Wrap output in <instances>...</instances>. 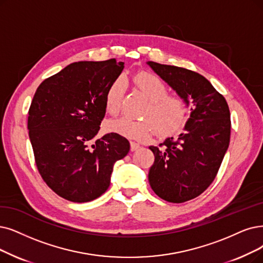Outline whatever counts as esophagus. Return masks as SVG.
I'll use <instances>...</instances> for the list:
<instances>
[{"label": "esophagus", "mask_w": 263, "mask_h": 263, "mask_svg": "<svg viewBox=\"0 0 263 263\" xmlns=\"http://www.w3.org/2000/svg\"><path fill=\"white\" fill-rule=\"evenodd\" d=\"M140 148V144L139 143H136V142H130V150L132 151H136V150H138Z\"/></svg>", "instance_id": "esophagus-1"}]
</instances>
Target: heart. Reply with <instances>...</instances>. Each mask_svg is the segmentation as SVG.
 Returning a JSON list of instances; mask_svg holds the SVG:
<instances>
[{
  "mask_svg": "<svg viewBox=\"0 0 263 263\" xmlns=\"http://www.w3.org/2000/svg\"><path fill=\"white\" fill-rule=\"evenodd\" d=\"M133 85L148 99L141 117L144 120L135 121L128 118L112 120L107 124V130L123 137L145 140L151 138L155 127L161 134L177 128L182 122L186 103L182 96L168 93L166 84L157 76L150 72H139L132 79ZM123 96V81L114 80L108 87L104 103L110 114H117L121 107Z\"/></svg>",
  "mask_w": 263,
  "mask_h": 263,
  "instance_id": "obj_1",
  "label": "heart"
}]
</instances>
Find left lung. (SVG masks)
<instances>
[{
    "label": "left lung",
    "mask_w": 263,
    "mask_h": 263,
    "mask_svg": "<svg viewBox=\"0 0 263 263\" xmlns=\"http://www.w3.org/2000/svg\"><path fill=\"white\" fill-rule=\"evenodd\" d=\"M190 104V117L177 139L160 148L151 145L154 163L149 182L154 193L171 203H183L202 194L216 178L229 148L231 120L224 97L198 73L180 67L146 62Z\"/></svg>",
    "instance_id": "left-lung-1"
}]
</instances>
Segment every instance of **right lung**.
<instances>
[{
	"label": "right lung",
	"instance_id": "obj_1",
	"mask_svg": "<svg viewBox=\"0 0 263 263\" xmlns=\"http://www.w3.org/2000/svg\"><path fill=\"white\" fill-rule=\"evenodd\" d=\"M124 62L79 61L41 83L29 109L28 129L36 167L46 184L74 203L108 190L115 162L129 141L110 133L91 144L106 114L104 97Z\"/></svg>",
	"mask_w": 263,
	"mask_h": 263
}]
</instances>
